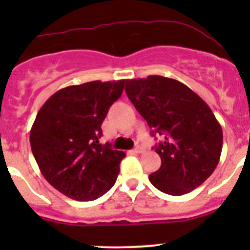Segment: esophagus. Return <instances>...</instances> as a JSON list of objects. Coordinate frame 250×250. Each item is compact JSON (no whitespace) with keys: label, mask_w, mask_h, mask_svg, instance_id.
Segmentation results:
<instances>
[{"label":"esophagus","mask_w":250,"mask_h":250,"mask_svg":"<svg viewBox=\"0 0 250 250\" xmlns=\"http://www.w3.org/2000/svg\"><path fill=\"white\" fill-rule=\"evenodd\" d=\"M143 150H144V148L141 147V146H137L135 148H133L132 153H141V152H143Z\"/></svg>","instance_id":"1"}]
</instances>
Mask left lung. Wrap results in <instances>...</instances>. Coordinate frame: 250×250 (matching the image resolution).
I'll use <instances>...</instances> for the list:
<instances>
[{"label": "left lung", "instance_id": "8db88e82", "mask_svg": "<svg viewBox=\"0 0 250 250\" xmlns=\"http://www.w3.org/2000/svg\"><path fill=\"white\" fill-rule=\"evenodd\" d=\"M125 93L153 134L165 138L155 147L161 167L150 183L172 196L202 185L223 150V129L207 103L184 83L158 75L127 80Z\"/></svg>", "mask_w": 250, "mask_h": 250}]
</instances>
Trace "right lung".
<instances>
[{"label":"right lung","mask_w":250,"mask_h":250,"mask_svg":"<svg viewBox=\"0 0 250 250\" xmlns=\"http://www.w3.org/2000/svg\"><path fill=\"white\" fill-rule=\"evenodd\" d=\"M125 80L92 81L55 92L42 105L30 132L44 179L66 197L93 201L115 185L123 151L99 143L102 123L122 95Z\"/></svg>","instance_id":"obj_1"}]
</instances>
